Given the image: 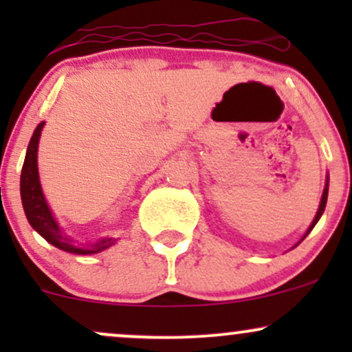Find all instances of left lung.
Instances as JSON below:
<instances>
[{"label":"left lung","instance_id":"1","mask_svg":"<svg viewBox=\"0 0 352 352\" xmlns=\"http://www.w3.org/2000/svg\"><path fill=\"white\" fill-rule=\"evenodd\" d=\"M326 200H328V184H326V188H324V192H322V197H321V204H319V208H318V213H316V217H314L313 223L309 225V228H308V232H306V235H308V233L311 232V230L314 228V225H316L319 218H321L322 212H324V208H326Z\"/></svg>","mask_w":352,"mask_h":352}]
</instances>
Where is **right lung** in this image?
<instances>
[{
    "label": "right lung",
    "mask_w": 352,
    "mask_h": 352,
    "mask_svg": "<svg viewBox=\"0 0 352 352\" xmlns=\"http://www.w3.org/2000/svg\"><path fill=\"white\" fill-rule=\"evenodd\" d=\"M44 127V122H41L36 127L31 142L28 145L26 159H24L23 170H21V200L24 213H26L28 221L31 223L36 232L43 238H46L51 245L56 248L63 250V252L72 253V254H94L102 252V250L109 248L114 245V238H102L98 243H91L89 246H78L72 243L71 238H67L60 232L59 225L52 218V213L50 207H47L46 200H44L41 184H39L38 175V144L39 135Z\"/></svg>",
    "instance_id": "right-lung-1"
}]
</instances>
